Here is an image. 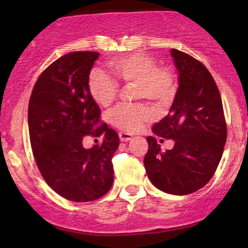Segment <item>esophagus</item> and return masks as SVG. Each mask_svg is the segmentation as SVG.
Masks as SVG:
<instances>
[{
	"label": "esophagus",
	"instance_id": "34e87169",
	"mask_svg": "<svg viewBox=\"0 0 248 248\" xmlns=\"http://www.w3.org/2000/svg\"><path fill=\"white\" fill-rule=\"evenodd\" d=\"M118 137H120V140L122 142H127L132 139V134L126 133V132H120V133H118Z\"/></svg>",
	"mask_w": 248,
	"mask_h": 248
}]
</instances>
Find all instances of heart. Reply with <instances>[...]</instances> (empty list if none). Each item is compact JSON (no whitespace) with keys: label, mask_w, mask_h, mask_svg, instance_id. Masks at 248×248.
I'll return each mask as SVG.
<instances>
[{"label":"heart","mask_w":248,"mask_h":248,"mask_svg":"<svg viewBox=\"0 0 248 248\" xmlns=\"http://www.w3.org/2000/svg\"><path fill=\"white\" fill-rule=\"evenodd\" d=\"M118 79L127 84H137V99H149L158 107L170 103L176 93L174 73L168 67H158L157 61L143 53L115 57L108 62ZM89 91L97 104L107 107L118 93V83L101 70H93L89 78ZM154 114L143 104L122 105L109 113L110 123L126 132L140 131Z\"/></svg>","instance_id":"b5f03b06"}]
</instances>
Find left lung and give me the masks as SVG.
I'll return each mask as SVG.
<instances>
[{"label":"left lung","mask_w":248,"mask_h":248,"mask_svg":"<svg viewBox=\"0 0 248 248\" xmlns=\"http://www.w3.org/2000/svg\"><path fill=\"white\" fill-rule=\"evenodd\" d=\"M178 72V89L166 117L152 132L175 141L162 152L154 137L144 168L155 187L174 195L199 191L209 183L221 160L227 125L218 87L208 69L188 54L170 50Z\"/></svg>","instance_id":"8db88e82"}]
</instances>
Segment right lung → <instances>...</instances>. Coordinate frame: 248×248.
I'll return each mask as SVG.
<instances>
[{
    "mask_svg": "<svg viewBox=\"0 0 248 248\" xmlns=\"http://www.w3.org/2000/svg\"><path fill=\"white\" fill-rule=\"evenodd\" d=\"M96 52H73L53 62L36 81L28 106L30 143L40 174L53 191L74 202H89L109 191L111 158L120 139L107 124L89 91ZM103 143L83 148L87 136Z\"/></svg>",
    "mask_w": 248,
    "mask_h": 248,
    "instance_id": "add662e5",
    "label": "right lung"
}]
</instances>
